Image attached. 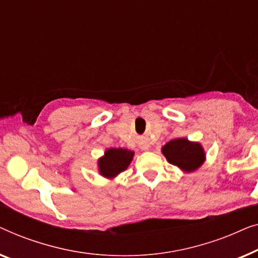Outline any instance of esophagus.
Returning a JSON list of instances; mask_svg holds the SVG:
<instances>
[{
  "label": "esophagus",
  "instance_id": "34e87169",
  "mask_svg": "<svg viewBox=\"0 0 258 258\" xmlns=\"http://www.w3.org/2000/svg\"><path fill=\"white\" fill-rule=\"evenodd\" d=\"M141 150H144V151L148 150V145H144V146H141Z\"/></svg>",
  "mask_w": 258,
  "mask_h": 258
}]
</instances>
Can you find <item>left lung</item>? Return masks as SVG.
<instances>
[{
  "label": "left lung",
  "mask_w": 258,
  "mask_h": 258,
  "mask_svg": "<svg viewBox=\"0 0 258 258\" xmlns=\"http://www.w3.org/2000/svg\"><path fill=\"white\" fill-rule=\"evenodd\" d=\"M167 161L184 172H193L205 162L206 154L199 143H191L186 138L170 140L162 147Z\"/></svg>",
  "instance_id": "obj_1"
}]
</instances>
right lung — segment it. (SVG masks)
Listing matches in <instances>:
<instances>
[{
    "label": "right lung",
    "instance_id": "right-lung-1",
    "mask_svg": "<svg viewBox=\"0 0 258 258\" xmlns=\"http://www.w3.org/2000/svg\"><path fill=\"white\" fill-rule=\"evenodd\" d=\"M134 152L125 148H110L105 152L104 157L98 160V168L101 175L113 179L119 173L124 172L132 161Z\"/></svg>",
    "mask_w": 258,
    "mask_h": 258
}]
</instances>
